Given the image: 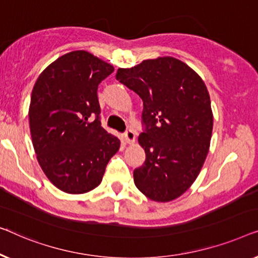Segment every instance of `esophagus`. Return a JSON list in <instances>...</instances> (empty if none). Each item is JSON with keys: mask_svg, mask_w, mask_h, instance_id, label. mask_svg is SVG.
I'll return each instance as SVG.
<instances>
[{"mask_svg": "<svg viewBox=\"0 0 258 258\" xmlns=\"http://www.w3.org/2000/svg\"><path fill=\"white\" fill-rule=\"evenodd\" d=\"M124 138H125V141L127 144H133L134 141H136V134L132 130H127L124 134Z\"/></svg>", "mask_w": 258, "mask_h": 258, "instance_id": "1", "label": "esophagus"}]
</instances>
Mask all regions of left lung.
Wrapping results in <instances>:
<instances>
[{"instance_id":"left-lung-1","label":"left lung","mask_w":258,"mask_h":258,"mask_svg":"<svg viewBox=\"0 0 258 258\" xmlns=\"http://www.w3.org/2000/svg\"><path fill=\"white\" fill-rule=\"evenodd\" d=\"M115 78L144 103L138 141L146 160L134 169V183L151 200H175L197 180L209 151L213 112L205 82L168 56L118 69Z\"/></svg>"}]
</instances>
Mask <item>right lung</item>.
<instances>
[{"instance_id": "1", "label": "right lung", "mask_w": 258, "mask_h": 258, "mask_svg": "<svg viewBox=\"0 0 258 258\" xmlns=\"http://www.w3.org/2000/svg\"><path fill=\"white\" fill-rule=\"evenodd\" d=\"M113 71L111 64L77 50L52 61L32 89L34 150L50 182L65 193H88L99 186L120 147V140L101 127L97 96L98 85Z\"/></svg>"}]
</instances>
